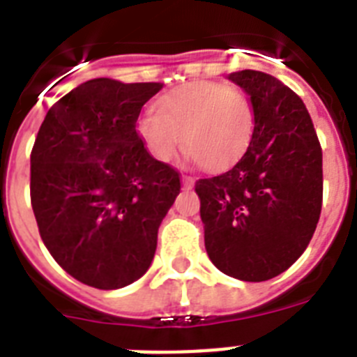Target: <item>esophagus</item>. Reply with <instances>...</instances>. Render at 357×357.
I'll return each mask as SVG.
<instances>
[{"label": "esophagus", "instance_id": "esophagus-1", "mask_svg": "<svg viewBox=\"0 0 357 357\" xmlns=\"http://www.w3.org/2000/svg\"><path fill=\"white\" fill-rule=\"evenodd\" d=\"M192 187H194L192 176H183V188H192Z\"/></svg>", "mask_w": 357, "mask_h": 357}]
</instances>
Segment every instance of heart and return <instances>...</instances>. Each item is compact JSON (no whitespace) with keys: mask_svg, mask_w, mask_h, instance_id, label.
Instances as JSON below:
<instances>
[{"mask_svg":"<svg viewBox=\"0 0 357 357\" xmlns=\"http://www.w3.org/2000/svg\"><path fill=\"white\" fill-rule=\"evenodd\" d=\"M137 133L153 159L169 163L185 146L202 169L218 172L244 158L255 133V108L238 88L188 82L144 109Z\"/></svg>","mask_w":357,"mask_h":357,"instance_id":"b5f03b06","label":"heart"}]
</instances>
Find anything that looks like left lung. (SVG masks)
<instances>
[{
    "instance_id": "obj_1",
    "label": "left lung",
    "mask_w": 357,
    "mask_h": 357,
    "mask_svg": "<svg viewBox=\"0 0 357 357\" xmlns=\"http://www.w3.org/2000/svg\"><path fill=\"white\" fill-rule=\"evenodd\" d=\"M249 95L255 133L233 169L196 181L205 249L222 273L262 282L308 248L323 205V152L304 102L262 71L229 75Z\"/></svg>"
}]
</instances>
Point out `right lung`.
<instances>
[{
  "instance_id": "1",
  "label": "right lung",
  "mask_w": 357,
  "mask_h": 357,
  "mask_svg": "<svg viewBox=\"0 0 357 357\" xmlns=\"http://www.w3.org/2000/svg\"><path fill=\"white\" fill-rule=\"evenodd\" d=\"M161 82L93 78L51 106L31 152V205L43 244L73 279L98 289L135 282L181 190L153 159L137 119Z\"/></svg>"
}]
</instances>
